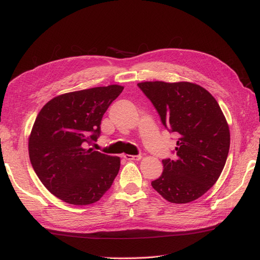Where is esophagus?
I'll return each mask as SVG.
<instances>
[{
    "mask_svg": "<svg viewBox=\"0 0 260 260\" xmlns=\"http://www.w3.org/2000/svg\"><path fill=\"white\" fill-rule=\"evenodd\" d=\"M123 157L124 159H127V161H140L142 158V155H129V154H125Z\"/></svg>",
    "mask_w": 260,
    "mask_h": 260,
    "instance_id": "esophagus-1",
    "label": "esophagus"
}]
</instances>
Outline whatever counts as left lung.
<instances>
[{
    "label": "left lung",
    "mask_w": 260,
    "mask_h": 260,
    "mask_svg": "<svg viewBox=\"0 0 260 260\" xmlns=\"http://www.w3.org/2000/svg\"><path fill=\"white\" fill-rule=\"evenodd\" d=\"M162 124L178 135L175 157L162 159L163 173L153 189L172 203L197 200L221 174L230 147V132L218 102L208 90L187 81L137 84Z\"/></svg>",
    "instance_id": "1"
}]
</instances>
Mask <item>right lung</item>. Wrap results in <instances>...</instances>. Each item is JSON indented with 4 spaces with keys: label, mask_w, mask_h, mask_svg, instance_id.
<instances>
[{
    "label": "right lung",
    "mask_w": 260,
    "mask_h": 260,
    "mask_svg": "<svg viewBox=\"0 0 260 260\" xmlns=\"http://www.w3.org/2000/svg\"><path fill=\"white\" fill-rule=\"evenodd\" d=\"M123 89L109 85L63 93L38 114L29 137L30 161L42 184L60 200L87 206L112 186L120 158L87 144L97 141L105 112Z\"/></svg>",
    "instance_id": "1"
}]
</instances>
